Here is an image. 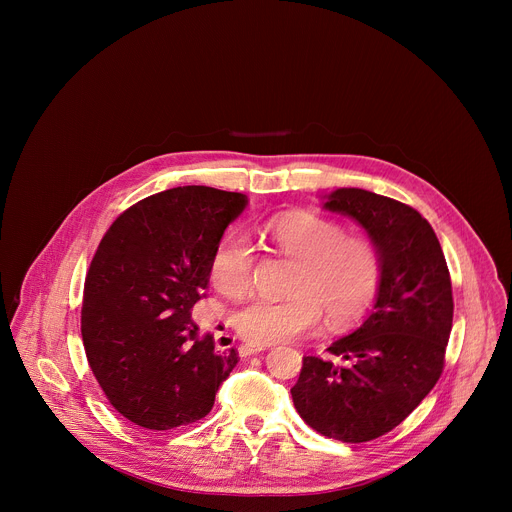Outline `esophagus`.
<instances>
[{"mask_svg": "<svg viewBox=\"0 0 512 512\" xmlns=\"http://www.w3.org/2000/svg\"><path fill=\"white\" fill-rule=\"evenodd\" d=\"M267 346H263V344H251V342H247V344H241L239 346V354L241 356H253V354H257V352H263Z\"/></svg>", "mask_w": 512, "mask_h": 512, "instance_id": "obj_1", "label": "esophagus"}]
</instances>
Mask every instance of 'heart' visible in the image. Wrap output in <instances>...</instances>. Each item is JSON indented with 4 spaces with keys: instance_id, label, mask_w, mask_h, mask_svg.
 Segmentation results:
<instances>
[{
    "instance_id": "heart-1",
    "label": "heart",
    "mask_w": 512,
    "mask_h": 512,
    "mask_svg": "<svg viewBox=\"0 0 512 512\" xmlns=\"http://www.w3.org/2000/svg\"><path fill=\"white\" fill-rule=\"evenodd\" d=\"M271 245L296 259L287 300L255 298L235 316L239 334L253 344L287 342L310 334L322 312L344 324L367 310L381 283V255L364 233H346L332 218L312 212L281 214L265 225ZM255 251L241 231L218 241L210 281L227 298H243L253 281Z\"/></svg>"
}]
</instances>
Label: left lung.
I'll use <instances>...</instances> for the list:
<instances>
[{
  "label": "left lung",
  "instance_id": "obj_1",
  "mask_svg": "<svg viewBox=\"0 0 512 512\" xmlns=\"http://www.w3.org/2000/svg\"><path fill=\"white\" fill-rule=\"evenodd\" d=\"M324 208L350 216L375 241L381 283L371 316L326 348L332 358L304 356L291 397L312 429L360 444L397 427L442 377L452 281L440 241L415 208L362 188L334 190Z\"/></svg>",
  "mask_w": 512,
  "mask_h": 512
}]
</instances>
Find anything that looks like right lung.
<instances>
[{
	"label": "right lung",
	"mask_w": 512,
	"mask_h": 512,
	"mask_svg": "<svg viewBox=\"0 0 512 512\" xmlns=\"http://www.w3.org/2000/svg\"><path fill=\"white\" fill-rule=\"evenodd\" d=\"M247 196L178 186L115 218L91 261L81 334L105 397L131 423L168 431L206 417L239 362L198 334L210 259Z\"/></svg>",
	"instance_id": "obj_1"
}]
</instances>
